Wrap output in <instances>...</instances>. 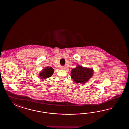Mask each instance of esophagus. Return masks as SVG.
Returning a JSON list of instances; mask_svg holds the SVG:
<instances>
[{
  "mask_svg": "<svg viewBox=\"0 0 129 129\" xmlns=\"http://www.w3.org/2000/svg\"><path fill=\"white\" fill-rule=\"evenodd\" d=\"M61 69L62 70H64L65 69V67L64 66H61L60 67Z\"/></svg>",
  "mask_w": 129,
  "mask_h": 129,
  "instance_id": "esophagus-1",
  "label": "esophagus"
}]
</instances>
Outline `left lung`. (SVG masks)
<instances>
[{"label":"left lung","mask_w":129,"mask_h":129,"mask_svg":"<svg viewBox=\"0 0 129 129\" xmlns=\"http://www.w3.org/2000/svg\"><path fill=\"white\" fill-rule=\"evenodd\" d=\"M93 69L77 65L71 71V78L76 83L84 84L87 82L93 75Z\"/></svg>","instance_id":"8db88e82"}]
</instances>
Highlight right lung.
Here are the masks:
<instances>
[{
	"label": "right lung",
	"instance_id": "right-lung-1",
	"mask_svg": "<svg viewBox=\"0 0 129 129\" xmlns=\"http://www.w3.org/2000/svg\"><path fill=\"white\" fill-rule=\"evenodd\" d=\"M54 72V69L51 67H47L43 69L39 73L40 77L41 79H46L52 75Z\"/></svg>",
	"mask_w": 129,
	"mask_h": 129
}]
</instances>
